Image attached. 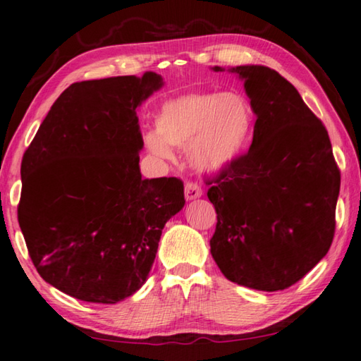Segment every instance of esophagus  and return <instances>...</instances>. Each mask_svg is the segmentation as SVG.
Wrapping results in <instances>:
<instances>
[{"instance_id":"1","label":"esophagus","mask_w":361,"mask_h":361,"mask_svg":"<svg viewBox=\"0 0 361 361\" xmlns=\"http://www.w3.org/2000/svg\"><path fill=\"white\" fill-rule=\"evenodd\" d=\"M203 195V188L200 187L195 182H187L185 184V200L187 202H192V200H197Z\"/></svg>"}]
</instances>
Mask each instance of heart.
Wrapping results in <instances>:
<instances>
[{
    "label": "heart",
    "instance_id": "obj_1",
    "mask_svg": "<svg viewBox=\"0 0 361 361\" xmlns=\"http://www.w3.org/2000/svg\"><path fill=\"white\" fill-rule=\"evenodd\" d=\"M256 115L250 100L236 92H193L163 104L147 149L171 157V147H188L195 166L219 171L250 150Z\"/></svg>",
    "mask_w": 361,
    "mask_h": 361
}]
</instances>
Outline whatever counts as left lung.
<instances>
[{
    "label": "left lung",
    "instance_id": "8db88e82",
    "mask_svg": "<svg viewBox=\"0 0 361 361\" xmlns=\"http://www.w3.org/2000/svg\"><path fill=\"white\" fill-rule=\"evenodd\" d=\"M230 72L245 81L257 120L250 150L208 190L217 212L211 254L227 280L280 291L326 256L341 171L326 128L291 82L264 65Z\"/></svg>",
    "mask_w": 361,
    "mask_h": 361
}]
</instances>
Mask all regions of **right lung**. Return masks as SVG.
Returning <instances> with one entry per match:
<instances>
[{
    "instance_id": "add662e5",
    "label": "right lung",
    "mask_w": 361,
    "mask_h": 361,
    "mask_svg": "<svg viewBox=\"0 0 361 361\" xmlns=\"http://www.w3.org/2000/svg\"><path fill=\"white\" fill-rule=\"evenodd\" d=\"M161 76L73 82L22 161L17 208L41 279L86 302L116 304L144 285L163 227L184 208L177 177L142 179L135 109Z\"/></svg>"
}]
</instances>
